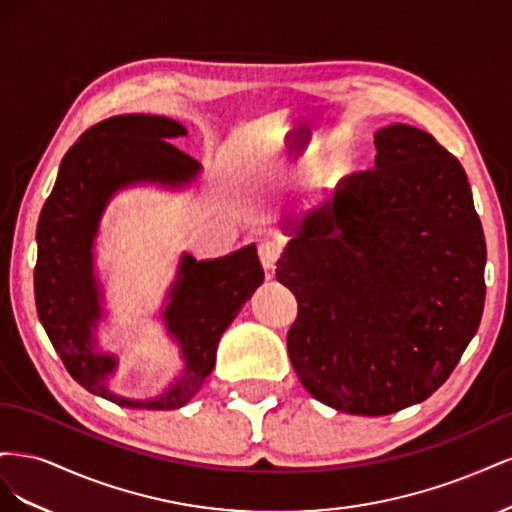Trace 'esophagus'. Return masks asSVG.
<instances>
[{
    "label": "esophagus",
    "mask_w": 512,
    "mask_h": 512,
    "mask_svg": "<svg viewBox=\"0 0 512 512\" xmlns=\"http://www.w3.org/2000/svg\"><path fill=\"white\" fill-rule=\"evenodd\" d=\"M280 254H282V243H280V241H273V239L260 241V245H258V256H260L262 267H265L267 271L275 269L277 260H280Z\"/></svg>",
    "instance_id": "34e87169"
}]
</instances>
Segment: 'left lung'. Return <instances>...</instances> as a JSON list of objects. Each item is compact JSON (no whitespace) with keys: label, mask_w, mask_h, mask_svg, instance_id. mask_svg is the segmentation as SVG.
Segmentation results:
<instances>
[{"label":"left lung","mask_w":512,"mask_h":512,"mask_svg":"<svg viewBox=\"0 0 512 512\" xmlns=\"http://www.w3.org/2000/svg\"><path fill=\"white\" fill-rule=\"evenodd\" d=\"M376 168L344 177L292 228L275 277L299 303L290 363L339 412L404 410L451 376L485 307L487 247L466 170L431 134H374Z\"/></svg>","instance_id":"8db88e82"}]
</instances>
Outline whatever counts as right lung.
<instances>
[{
  "instance_id": "add662e5",
  "label": "right lung",
  "mask_w": 512,
  "mask_h": 512,
  "mask_svg": "<svg viewBox=\"0 0 512 512\" xmlns=\"http://www.w3.org/2000/svg\"><path fill=\"white\" fill-rule=\"evenodd\" d=\"M185 134L179 121L158 115H117L96 123L68 149L40 211L34 269L38 318L70 376L121 408L173 410L188 404L213 371L222 333L265 280L256 245L215 260L183 254L162 314L181 346L183 376L151 399H128L108 389L117 359L96 350L94 335L102 318V290L94 275L100 218L111 196L136 181L170 188L190 183L200 164L170 143Z\"/></svg>"
}]
</instances>
